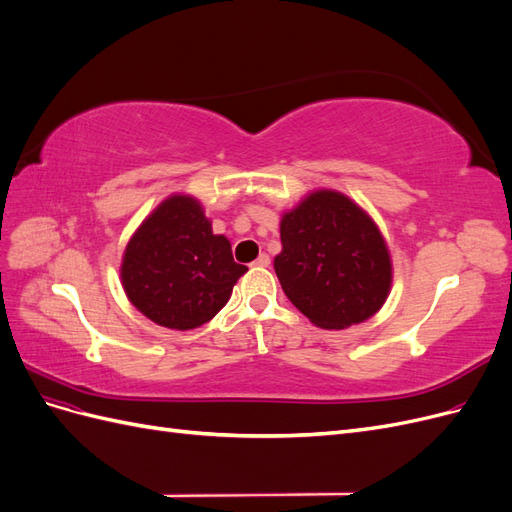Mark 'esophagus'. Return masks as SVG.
I'll list each match as a JSON object with an SVG mask.
<instances>
[{
  "label": "esophagus",
  "mask_w": 512,
  "mask_h": 512,
  "mask_svg": "<svg viewBox=\"0 0 512 512\" xmlns=\"http://www.w3.org/2000/svg\"><path fill=\"white\" fill-rule=\"evenodd\" d=\"M269 265H271V258H269L267 254H260V256L254 260V267L265 269V267H269Z\"/></svg>",
  "instance_id": "obj_1"
}]
</instances>
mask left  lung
I'll list each match as a JSON object with an SVG mask.
<instances>
[{"instance_id":"1","label":"left lung","mask_w":512,"mask_h":512,"mask_svg":"<svg viewBox=\"0 0 512 512\" xmlns=\"http://www.w3.org/2000/svg\"><path fill=\"white\" fill-rule=\"evenodd\" d=\"M273 267L286 297L316 327L369 320L391 292V254L378 224L342 192L316 190L286 211Z\"/></svg>"}]
</instances>
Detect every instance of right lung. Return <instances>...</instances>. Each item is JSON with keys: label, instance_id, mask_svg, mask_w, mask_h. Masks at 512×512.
<instances>
[{"label": "right lung", "instance_id": "1", "mask_svg": "<svg viewBox=\"0 0 512 512\" xmlns=\"http://www.w3.org/2000/svg\"><path fill=\"white\" fill-rule=\"evenodd\" d=\"M119 271L138 312L160 327L190 331L220 312L247 267L232 260L224 235H213L194 196L173 194L136 228Z\"/></svg>", "mask_w": 512, "mask_h": 512}]
</instances>
